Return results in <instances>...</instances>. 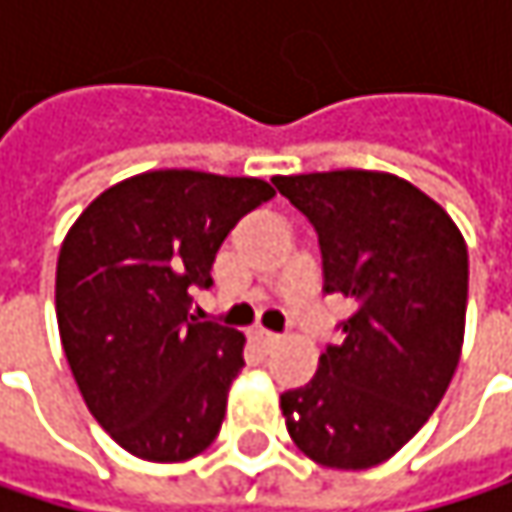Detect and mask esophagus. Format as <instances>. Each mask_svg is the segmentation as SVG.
I'll list each match as a JSON object with an SVG mask.
<instances>
[{"instance_id": "esophagus-1", "label": "esophagus", "mask_w": 512, "mask_h": 512, "mask_svg": "<svg viewBox=\"0 0 512 512\" xmlns=\"http://www.w3.org/2000/svg\"><path fill=\"white\" fill-rule=\"evenodd\" d=\"M252 341H255L260 350H272V347L281 344V335H275V332H269V329H263V326H255V329H252Z\"/></svg>"}]
</instances>
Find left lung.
Returning a JSON list of instances; mask_svg holds the SVG:
<instances>
[{"instance_id": "1", "label": "left lung", "mask_w": 512, "mask_h": 512, "mask_svg": "<svg viewBox=\"0 0 512 512\" xmlns=\"http://www.w3.org/2000/svg\"><path fill=\"white\" fill-rule=\"evenodd\" d=\"M275 189L320 237L323 290L358 311L305 388L281 394L293 445L317 465L391 460L436 412L460 364L468 249L427 192L388 171L278 174Z\"/></svg>"}]
</instances>
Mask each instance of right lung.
Returning <instances> with one entry per match:
<instances>
[{
  "label": "right lung",
  "instance_id": "right-lung-1",
  "mask_svg": "<svg viewBox=\"0 0 512 512\" xmlns=\"http://www.w3.org/2000/svg\"><path fill=\"white\" fill-rule=\"evenodd\" d=\"M275 189L260 177L159 168L100 192L55 266V317L79 394L133 457L183 462L213 445L246 335L192 317V287L231 228Z\"/></svg>",
  "mask_w": 512,
  "mask_h": 512
}]
</instances>
